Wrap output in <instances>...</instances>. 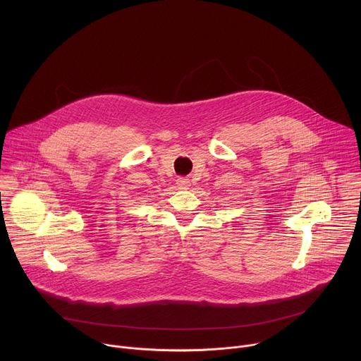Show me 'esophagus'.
I'll use <instances>...</instances> for the list:
<instances>
[{"mask_svg": "<svg viewBox=\"0 0 361 361\" xmlns=\"http://www.w3.org/2000/svg\"><path fill=\"white\" fill-rule=\"evenodd\" d=\"M177 184H178L180 188H185V187H188L190 181H188L187 178H178V180H177Z\"/></svg>", "mask_w": 361, "mask_h": 361, "instance_id": "34e87169", "label": "esophagus"}]
</instances>
